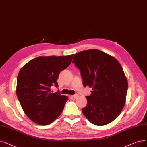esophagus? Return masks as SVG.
<instances>
[{
	"label": "esophagus",
	"instance_id": "1",
	"mask_svg": "<svg viewBox=\"0 0 147 147\" xmlns=\"http://www.w3.org/2000/svg\"><path fill=\"white\" fill-rule=\"evenodd\" d=\"M70 97L73 98V99H77L78 97V95H71Z\"/></svg>",
	"mask_w": 147,
	"mask_h": 147
}]
</instances>
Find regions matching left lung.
<instances>
[{
	"mask_svg": "<svg viewBox=\"0 0 147 147\" xmlns=\"http://www.w3.org/2000/svg\"><path fill=\"white\" fill-rule=\"evenodd\" d=\"M72 63L80 70L84 86L92 87L82 112L92 124L102 126L114 121L125 104L128 82L115 58L98 49L75 54Z\"/></svg>",
	"mask_w": 147,
	"mask_h": 147,
	"instance_id": "1",
	"label": "left lung"
}]
</instances>
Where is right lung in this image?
Instances as JSON below:
<instances>
[{
	"label": "right lung",
	"instance_id": "right-lung-1",
	"mask_svg": "<svg viewBox=\"0 0 147 147\" xmlns=\"http://www.w3.org/2000/svg\"><path fill=\"white\" fill-rule=\"evenodd\" d=\"M73 57H38L27 63L19 71L17 96L25 113L36 124H50L62 113L68 98L61 95L59 90L51 92V87H58V75L70 65Z\"/></svg>",
	"mask_w": 147,
	"mask_h": 147
}]
</instances>
